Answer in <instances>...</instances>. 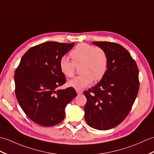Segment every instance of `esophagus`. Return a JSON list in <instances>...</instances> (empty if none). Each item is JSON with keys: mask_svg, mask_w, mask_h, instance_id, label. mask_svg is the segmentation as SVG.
Returning a JSON list of instances; mask_svg holds the SVG:
<instances>
[{"mask_svg": "<svg viewBox=\"0 0 154 154\" xmlns=\"http://www.w3.org/2000/svg\"><path fill=\"white\" fill-rule=\"evenodd\" d=\"M76 92H77V94H81L82 93H83V91H80V90H77V91H76Z\"/></svg>", "mask_w": 154, "mask_h": 154, "instance_id": "1", "label": "esophagus"}]
</instances>
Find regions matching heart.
I'll return each mask as SVG.
<instances>
[{"mask_svg": "<svg viewBox=\"0 0 154 154\" xmlns=\"http://www.w3.org/2000/svg\"><path fill=\"white\" fill-rule=\"evenodd\" d=\"M73 62L63 56L60 60V69L63 75L73 76L75 67H80L81 75L70 80L67 85L77 90H82L90 86L93 80L102 79L108 67V57L104 49L81 43L70 53Z\"/></svg>", "mask_w": 154, "mask_h": 154, "instance_id": "1", "label": "heart"}]
</instances>
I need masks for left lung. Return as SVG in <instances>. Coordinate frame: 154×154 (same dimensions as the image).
<instances>
[{"instance_id": "obj_1", "label": "left lung", "mask_w": 154, "mask_h": 154, "mask_svg": "<svg viewBox=\"0 0 154 154\" xmlns=\"http://www.w3.org/2000/svg\"><path fill=\"white\" fill-rule=\"evenodd\" d=\"M92 44L105 50L108 67L100 81L84 92L87 100L85 119L89 126L105 131L119 125L130 112L138 94L139 72L123 46L111 42Z\"/></svg>"}]
</instances>
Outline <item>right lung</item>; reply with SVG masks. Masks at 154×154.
<instances>
[{"label": "right lung", "instance_id": "add662e5", "mask_svg": "<svg viewBox=\"0 0 154 154\" xmlns=\"http://www.w3.org/2000/svg\"><path fill=\"white\" fill-rule=\"evenodd\" d=\"M75 43L49 41L31 47L14 74L15 92L24 113L41 126L51 127L65 117V108L77 96L75 89H58L66 83L60 60Z\"/></svg>", "mask_w": 154, "mask_h": 154}]
</instances>
